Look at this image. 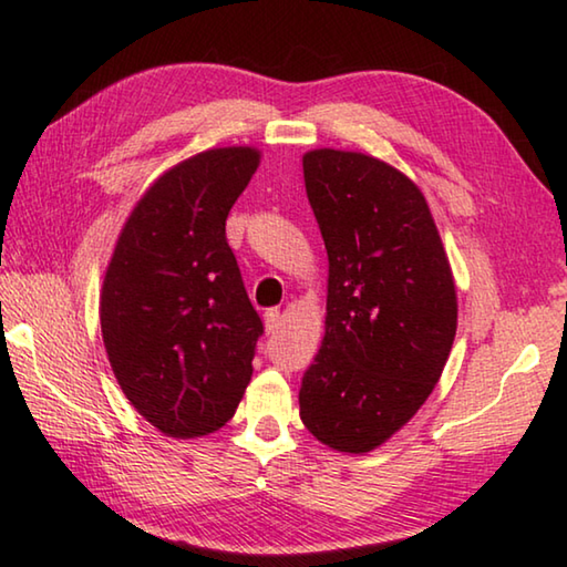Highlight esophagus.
I'll list each match as a JSON object with an SVG mask.
<instances>
[{
  "instance_id": "esophagus-1",
  "label": "esophagus",
  "mask_w": 567,
  "mask_h": 567,
  "mask_svg": "<svg viewBox=\"0 0 567 567\" xmlns=\"http://www.w3.org/2000/svg\"><path fill=\"white\" fill-rule=\"evenodd\" d=\"M262 319H265V332L267 334H275L277 332V327H280V310H267L265 315H262Z\"/></svg>"
}]
</instances>
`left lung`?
<instances>
[{"label": "left lung", "instance_id": "8db88e82", "mask_svg": "<svg viewBox=\"0 0 567 567\" xmlns=\"http://www.w3.org/2000/svg\"><path fill=\"white\" fill-rule=\"evenodd\" d=\"M305 188L329 257L324 342L300 386V419L344 454H367L416 414L456 337V287L424 195L364 153L310 151Z\"/></svg>", "mask_w": 567, "mask_h": 567}]
</instances>
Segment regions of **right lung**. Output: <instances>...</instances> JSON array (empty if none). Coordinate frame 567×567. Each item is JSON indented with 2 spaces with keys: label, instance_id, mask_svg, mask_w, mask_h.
I'll return each instance as SVG.
<instances>
[{
  "label": "right lung",
  "instance_id": "add662e5",
  "mask_svg": "<svg viewBox=\"0 0 567 567\" xmlns=\"http://www.w3.org/2000/svg\"><path fill=\"white\" fill-rule=\"evenodd\" d=\"M260 163L255 148H215L151 185L113 250L101 332L123 394L176 439L233 419L265 327L225 238V220Z\"/></svg>",
  "mask_w": 567,
  "mask_h": 567
}]
</instances>
